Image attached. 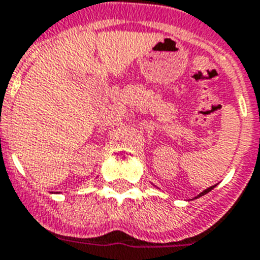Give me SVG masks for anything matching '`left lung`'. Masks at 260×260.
<instances>
[{
    "label": "left lung",
    "instance_id": "obj_1",
    "mask_svg": "<svg viewBox=\"0 0 260 260\" xmlns=\"http://www.w3.org/2000/svg\"><path fill=\"white\" fill-rule=\"evenodd\" d=\"M214 187H215V185H213V187H210V188H207V189H205V191L202 192V193H199V196H203V195H205V193H207V192H210V191H211V189H213ZM199 196H198V198H199Z\"/></svg>",
    "mask_w": 260,
    "mask_h": 260
}]
</instances>
